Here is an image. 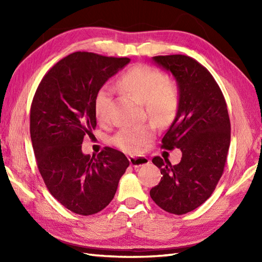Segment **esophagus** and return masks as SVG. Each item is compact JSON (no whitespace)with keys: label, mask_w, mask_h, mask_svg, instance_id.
Returning a JSON list of instances; mask_svg holds the SVG:
<instances>
[{"label":"esophagus","mask_w":262,"mask_h":262,"mask_svg":"<svg viewBox=\"0 0 262 262\" xmlns=\"http://www.w3.org/2000/svg\"><path fill=\"white\" fill-rule=\"evenodd\" d=\"M128 160H129L130 165L134 166V168H138V166L149 163V160L146 157H129Z\"/></svg>","instance_id":"1"}]
</instances>
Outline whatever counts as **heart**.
I'll use <instances>...</instances> for the list:
<instances>
[{"instance_id":"b5f03b06","label":"heart","mask_w":262,"mask_h":262,"mask_svg":"<svg viewBox=\"0 0 262 262\" xmlns=\"http://www.w3.org/2000/svg\"><path fill=\"white\" fill-rule=\"evenodd\" d=\"M119 85L138 102L144 103L146 113L155 124L166 126L176 118L180 107V89L178 83L165 77L160 70L146 64H138L120 76ZM111 90L102 86L94 98V111L99 120L109 119ZM152 126L143 125L122 128L113 138V143L122 152L136 154L152 140Z\"/></svg>"}]
</instances>
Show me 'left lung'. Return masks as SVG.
<instances>
[{
  "label": "left lung",
  "instance_id": "8db88e82",
  "mask_svg": "<svg viewBox=\"0 0 262 262\" xmlns=\"http://www.w3.org/2000/svg\"><path fill=\"white\" fill-rule=\"evenodd\" d=\"M180 89V107L162 138V148H180L181 161L153 158L161 181L149 194L159 207L187 214L207 200L219 183L231 142V122L221 89L209 71L186 55L155 56Z\"/></svg>",
  "mask_w": 262,
  "mask_h": 262
}]
</instances>
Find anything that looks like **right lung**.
<instances>
[{
	"label": "right lung",
	"mask_w": 262,
	"mask_h": 262,
	"mask_svg": "<svg viewBox=\"0 0 262 262\" xmlns=\"http://www.w3.org/2000/svg\"><path fill=\"white\" fill-rule=\"evenodd\" d=\"M129 62L75 52L47 72L33 97L30 136L39 172L49 192L75 214L107 207L129 165L124 153L111 147L97 157L82 152L83 140L97 127V92Z\"/></svg>",
	"instance_id": "add662e5"
}]
</instances>
